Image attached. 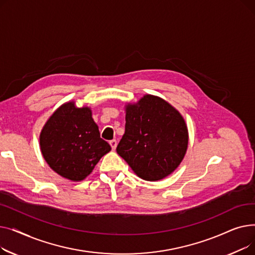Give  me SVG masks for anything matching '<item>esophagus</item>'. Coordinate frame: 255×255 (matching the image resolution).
<instances>
[{
    "mask_svg": "<svg viewBox=\"0 0 255 255\" xmlns=\"http://www.w3.org/2000/svg\"><path fill=\"white\" fill-rule=\"evenodd\" d=\"M110 144H111V146H112V149H113V150H116L118 142H117V140H116V139H112V140L110 141Z\"/></svg>",
    "mask_w": 255,
    "mask_h": 255,
    "instance_id": "1",
    "label": "esophagus"
}]
</instances>
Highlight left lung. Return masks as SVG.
<instances>
[{
    "label": "left lung",
    "mask_w": 255,
    "mask_h": 255,
    "mask_svg": "<svg viewBox=\"0 0 255 255\" xmlns=\"http://www.w3.org/2000/svg\"><path fill=\"white\" fill-rule=\"evenodd\" d=\"M188 145V130L171 105L152 95L126 107L125 133L117 153L136 175L158 181L175 170Z\"/></svg>",
    "instance_id": "8db88e82"
}]
</instances>
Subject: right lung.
I'll list each match as a JSON object with an SVG mask.
<instances>
[{
	"label": "right lung",
	"mask_w": 255,
	"mask_h": 255,
	"mask_svg": "<svg viewBox=\"0 0 255 255\" xmlns=\"http://www.w3.org/2000/svg\"><path fill=\"white\" fill-rule=\"evenodd\" d=\"M40 145L51 169L71 181L84 180L112 150L100 137L91 110L77 109L73 102L62 105L49 118L40 134Z\"/></svg>",
	"instance_id": "1"
}]
</instances>
